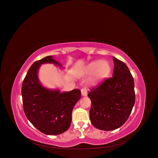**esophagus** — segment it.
I'll use <instances>...</instances> for the list:
<instances>
[{
    "instance_id": "obj_1",
    "label": "esophagus",
    "mask_w": 158,
    "mask_h": 158,
    "mask_svg": "<svg viewBox=\"0 0 158 158\" xmlns=\"http://www.w3.org/2000/svg\"><path fill=\"white\" fill-rule=\"evenodd\" d=\"M81 94L82 96L87 95V90H86V88H82L81 89Z\"/></svg>"
}]
</instances>
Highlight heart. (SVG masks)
Masks as SVG:
<instances>
[{"mask_svg": "<svg viewBox=\"0 0 158 158\" xmlns=\"http://www.w3.org/2000/svg\"><path fill=\"white\" fill-rule=\"evenodd\" d=\"M111 66L108 61L106 60H96L89 64L87 67V73L91 74L94 73L93 80L98 81L107 77L110 73Z\"/></svg>", "mask_w": 158, "mask_h": 158, "instance_id": "1", "label": "heart"}]
</instances>
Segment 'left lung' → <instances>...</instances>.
<instances>
[{
	"label": "left lung",
	"mask_w": 158,
	"mask_h": 158,
	"mask_svg": "<svg viewBox=\"0 0 158 158\" xmlns=\"http://www.w3.org/2000/svg\"><path fill=\"white\" fill-rule=\"evenodd\" d=\"M111 78L90 90V120L93 126L110 131L121 127L130 117L135 104L134 81L126 64L113 57Z\"/></svg>",
	"instance_id": "left-lung-1"
}]
</instances>
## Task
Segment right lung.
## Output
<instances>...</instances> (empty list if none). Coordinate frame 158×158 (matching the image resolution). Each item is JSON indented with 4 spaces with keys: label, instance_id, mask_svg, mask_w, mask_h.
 <instances>
[{
    "label": "right lung",
    "instance_id": "obj_1",
    "mask_svg": "<svg viewBox=\"0 0 158 158\" xmlns=\"http://www.w3.org/2000/svg\"><path fill=\"white\" fill-rule=\"evenodd\" d=\"M60 63L48 56L35 61L26 75L22 85L23 108L26 117L38 130L47 135H59L68 130L73 108L81 92L73 89L60 93L44 88L39 81L37 72L41 64Z\"/></svg>",
    "mask_w": 158,
    "mask_h": 158
}]
</instances>
